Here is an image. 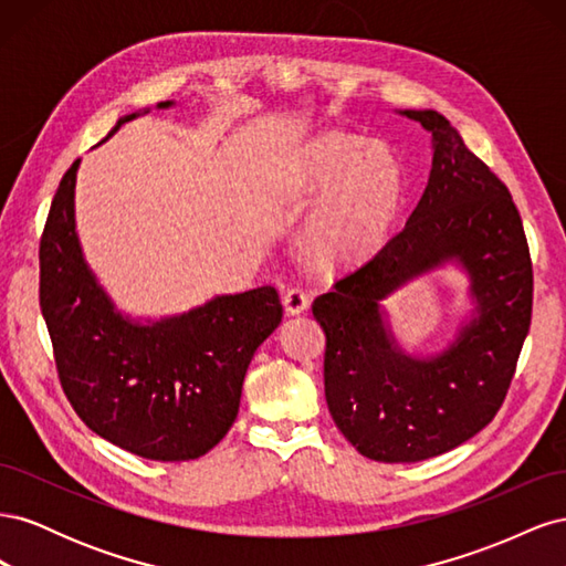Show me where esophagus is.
<instances>
[{"label":"esophagus","mask_w":566,"mask_h":566,"mask_svg":"<svg viewBox=\"0 0 566 566\" xmlns=\"http://www.w3.org/2000/svg\"><path fill=\"white\" fill-rule=\"evenodd\" d=\"M283 306L290 316L304 314L306 310H310V295H306L302 287H290L283 295Z\"/></svg>","instance_id":"1"}]
</instances>
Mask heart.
Wrapping results in <instances>:
<instances>
[{"label": "heart", "instance_id": "obj_1", "mask_svg": "<svg viewBox=\"0 0 566 566\" xmlns=\"http://www.w3.org/2000/svg\"><path fill=\"white\" fill-rule=\"evenodd\" d=\"M290 193L302 202L325 198L306 224L304 245L323 266H347L385 245L406 181L389 148L361 136L328 134L295 163Z\"/></svg>", "mask_w": 566, "mask_h": 566}]
</instances>
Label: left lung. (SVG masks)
<instances>
[{"label": "left lung", "mask_w": 566, "mask_h": 566, "mask_svg": "<svg viewBox=\"0 0 566 566\" xmlns=\"http://www.w3.org/2000/svg\"><path fill=\"white\" fill-rule=\"evenodd\" d=\"M432 134V172L406 227L342 276L312 312L325 333V401L352 447L418 462L472 439L505 401L531 325L534 269L507 186L437 111H401ZM453 259L469 271L475 318L437 357L401 353L379 300Z\"/></svg>", "instance_id": "left-lung-1"}]
</instances>
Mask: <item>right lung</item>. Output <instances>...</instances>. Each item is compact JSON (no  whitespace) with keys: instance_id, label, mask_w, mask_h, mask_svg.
<instances>
[{"instance_id":"1","label":"right lung","mask_w":566,"mask_h":566,"mask_svg":"<svg viewBox=\"0 0 566 566\" xmlns=\"http://www.w3.org/2000/svg\"><path fill=\"white\" fill-rule=\"evenodd\" d=\"M134 117H119L111 134ZM77 167L63 175L40 241V306L61 387L82 422L115 447L163 462L200 458L231 430L252 356L279 328L276 287L219 295L148 325L125 318L82 256Z\"/></svg>"}]
</instances>
